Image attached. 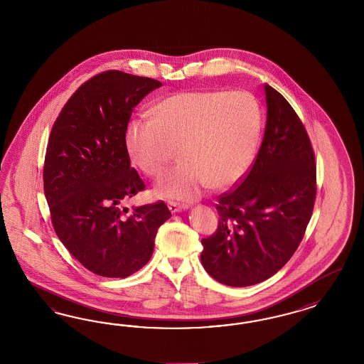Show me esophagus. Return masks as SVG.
Returning <instances> with one entry per match:
<instances>
[{
	"label": "esophagus",
	"instance_id": "obj_1",
	"mask_svg": "<svg viewBox=\"0 0 364 364\" xmlns=\"http://www.w3.org/2000/svg\"><path fill=\"white\" fill-rule=\"evenodd\" d=\"M168 208H169L171 212L175 213V212H181V210H186L187 207H186L184 204H178V203H169V204H168Z\"/></svg>",
	"mask_w": 364,
	"mask_h": 364
}]
</instances>
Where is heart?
I'll return each instance as SVG.
<instances>
[{
	"label": "heart",
	"instance_id": "b5f03b06",
	"mask_svg": "<svg viewBox=\"0 0 364 364\" xmlns=\"http://www.w3.org/2000/svg\"><path fill=\"white\" fill-rule=\"evenodd\" d=\"M263 125L257 100L244 90H198L161 100L152 120H133L127 151L145 175L159 177L176 154L181 163L163 177L156 193L188 200L203 188L235 186L254 161Z\"/></svg>",
	"mask_w": 364,
	"mask_h": 364
}]
</instances>
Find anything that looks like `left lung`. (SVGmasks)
Listing matches in <instances>:
<instances>
[{
    "instance_id": "1",
    "label": "left lung",
    "mask_w": 364,
    "mask_h": 364,
    "mask_svg": "<svg viewBox=\"0 0 364 364\" xmlns=\"http://www.w3.org/2000/svg\"><path fill=\"white\" fill-rule=\"evenodd\" d=\"M264 89L263 143L237 187L218 196L219 225L201 240V263L225 286H254L283 268L304 237L316 198L309 133L289 102Z\"/></svg>"
}]
</instances>
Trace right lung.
<instances>
[{
  "instance_id": "obj_1",
  "label": "right lung",
  "mask_w": 364,
  "mask_h": 364,
  "mask_svg": "<svg viewBox=\"0 0 364 364\" xmlns=\"http://www.w3.org/2000/svg\"><path fill=\"white\" fill-rule=\"evenodd\" d=\"M163 84L122 70L99 73L66 101L44 161L45 198L58 239L90 272L127 277L154 254L159 227L172 215L164 201L122 204L145 189L131 166L125 133L132 110Z\"/></svg>"
}]
</instances>
